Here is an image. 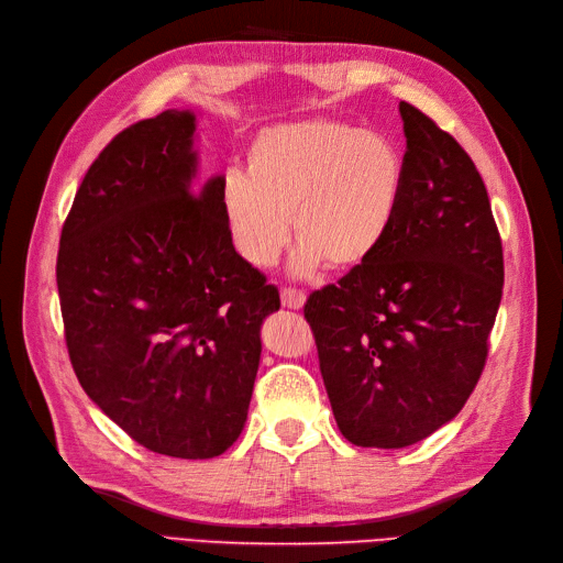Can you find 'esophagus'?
I'll return each mask as SVG.
<instances>
[{
    "label": "esophagus",
    "mask_w": 563,
    "mask_h": 563,
    "mask_svg": "<svg viewBox=\"0 0 563 563\" xmlns=\"http://www.w3.org/2000/svg\"><path fill=\"white\" fill-rule=\"evenodd\" d=\"M282 305L288 310H300L305 305V294L298 288H282Z\"/></svg>",
    "instance_id": "esophagus-1"
}]
</instances>
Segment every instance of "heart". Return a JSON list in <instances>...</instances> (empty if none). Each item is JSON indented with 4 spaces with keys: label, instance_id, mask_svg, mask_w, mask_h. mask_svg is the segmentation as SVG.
<instances>
[{
    "label": "heart",
    "instance_id": "b5f03b06",
    "mask_svg": "<svg viewBox=\"0 0 563 563\" xmlns=\"http://www.w3.org/2000/svg\"><path fill=\"white\" fill-rule=\"evenodd\" d=\"M404 192V159L387 135L333 119L269 126L246 152V172L220 180L230 244L253 267L300 242L296 267L366 263L387 236Z\"/></svg>",
    "mask_w": 563,
    "mask_h": 563
}]
</instances>
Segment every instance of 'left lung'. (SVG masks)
Returning a JSON list of instances; mask_svg holds the SVG:
<instances>
[{"label": "left lung", "mask_w": 563, "mask_h": 563, "mask_svg": "<svg viewBox=\"0 0 563 563\" xmlns=\"http://www.w3.org/2000/svg\"><path fill=\"white\" fill-rule=\"evenodd\" d=\"M404 192L378 251L305 302L340 432L404 449L453 420L482 378L503 298V242L467 152L399 103Z\"/></svg>", "instance_id": "left-lung-1"}]
</instances>
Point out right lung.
<instances>
[{
	"mask_svg": "<svg viewBox=\"0 0 563 563\" xmlns=\"http://www.w3.org/2000/svg\"><path fill=\"white\" fill-rule=\"evenodd\" d=\"M195 114L135 122L89 166L60 232L56 282L84 391L141 446L185 460L242 434L277 286L242 261L220 180L195 185Z\"/></svg>",
	"mask_w": 563,
	"mask_h": 563,
	"instance_id": "1",
	"label": "right lung"
}]
</instances>
